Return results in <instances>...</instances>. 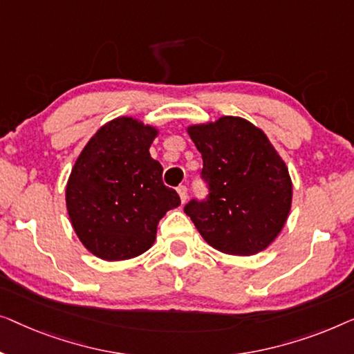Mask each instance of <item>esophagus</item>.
Wrapping results in <instances>:
<instances>
[{
	"mask_svg": "<svg viewBox=\"0 0 354 354\" xmlns=\"http://www.w3.org/2000/svg\"><path fill=\"white\" fill-rule=\"evenodd\" d=\"M176 191H178V194H179V198H181V202H183V203L186 202V201H187V187H186V186H179V187L176 189Z\"/></svg>",
	"mask_w": 354,
	"mask_h": 354,
	"instance_id": "esophagus-1",
	"label": "esophagus"
}]
</instances>
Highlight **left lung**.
I'll use <instances>...</instances> for the list:
<instances>
[{
    "label": "left lung",
    "instance_id": "1",
    "mask_svg": "<svg viewBox=\"0 0 354 354\" xmlns=\"http://www.w3.org/2000/svg\"><path fill=\"white\" fill-rule=\"evenodd\" d=\"M202 153L205 201L186 203L201 236L229 255L265 250L286 225L292 179L286 163L260 128L241 117L187 128Z\"/></svg>",
    "mask_w": 354,
    "mask_h": 354
}]
</instances>
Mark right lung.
I'll return each instance as SVG.
<instances>
[{
    "label": "right lung",
    "instance_id": "right-lung-1",
    "mask_svg": "<svg viewBox=\"0 0 354 354\" xmlns=\"http://www.w3.org/2000/svg\"><path fill=\"white\" fill-rule=\"evenodd\" d=\"M158 129L133 117L106 123L80 153L67 181L72 226L93 255L129 260L152 247L158 221L181 205L149 153Z\"/></svg>",
    "mask_w": 354,
    "mask_h": 354
}]
</instances>
